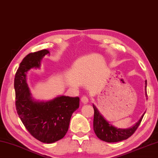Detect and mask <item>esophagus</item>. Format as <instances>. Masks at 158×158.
<instances>
[{
    "mask_svg": "<svg viewBox=\"0 0 158 158\" xmlns=\"http://www.w3.org/2000/svg\"><path fill=\"white\" fill-rule=\"evenodd\" d=\"M81 101L83 104H86L88 102V98L86 96H83L81 98Z\"/></svg>",
    "mask_w": 158,
    "mask_h": 158,
    "instance_id": "34e87169",
    "label": "esophagus"
}]
</instances>
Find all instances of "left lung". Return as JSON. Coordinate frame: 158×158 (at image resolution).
Instances as JSON below:
<instances>
[{
    "mask_svg": "<svg viewBox=\"0 0 158 158\" xmlns=\"http://www.w3.org/2000/svg\"><path fill=\"white\" fill-rule=\"evenodd\" d=\"M146 84V94L147 93V82L145 81ZM94 108V119H93V128L96 135L98 138L106 142H117L127 139L133 135L141 123L144 113L143 114L141 118L137 122L135 125L133 127L127 129L117 128L113 126L110 125L102 117L97 108L93 105Z\"/></svg>",
    "mask_w": 158,
    "mask_h": 158,
    "instance_id": "1",
    "label": "left lung"
}]
</instances>
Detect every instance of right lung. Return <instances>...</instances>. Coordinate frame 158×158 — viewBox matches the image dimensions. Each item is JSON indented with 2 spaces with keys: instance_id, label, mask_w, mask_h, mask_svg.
Listing matches in <instances>:
<instances>
[{
  "instance_id": "right-lung-1",
  "label": "right lung",
  "mask_w": 158,
  "mask_h": 158,
  "mask_svg": "<svg viewBox=\"0 0 158 158\" xmlns=\"http://www.w3.org/2000/svg\"><path fill=\"white\" fill-rule=\"evenodd\" d=\"M48 53L47 50L31 52L22 60L15 74L14 89L16 109L25 127L34 138L50 144L65 135L72 114L79 106V98L60 96L47 102L31 99L26 73L39 68L41 59Z\"/></svg>"
}]
</instances>
